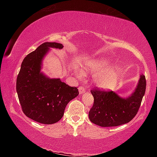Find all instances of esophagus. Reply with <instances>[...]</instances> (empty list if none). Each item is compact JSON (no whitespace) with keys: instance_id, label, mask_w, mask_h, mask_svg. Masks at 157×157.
I'll list each match as a JSON object with an SVG mask.
<instances>
[{"instance_id":"obj_1","label":"esophagus","mask_w":157,"mask_h":157,"mask_svg":"<svg viewBox=\"0 0 157 157\" xmlns=\"http://www.w3.org/2000/svg\"><path fill=\"white\" fill-rule=\"evenodd\" d=\"M85 91H86V89H85L84 87H83L82 86H80L79 87V94H83V93H84Z\"/></svg>"}]
</instances>
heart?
I'll list each match as a JSON object with an SVG mask.
<instances>
[{"instance_id": "b5f03b06", "label": "heart", "mask_w": 157, "mask_h": 157, "mask_svg": "<svg viewBox=\"0 0 157 157\" xmlns=\"http://www.w3.org/2000/svg\"><path fill=\"white\" fill-rule=\"evenodd\" d=\"M111 63L105 59H97L89 63L86 66V70L90 71H100L94 77V82L98 86L101 88L109 89L114 86L118 82L121 74V68L118 67L103 71L105 68L109 67ZM78 77L82 76V73H78Z\"/></svg>"}]
</instances>
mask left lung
Masks as SVG:
<instances>
[{"instance_id":"obj_1","label":"left lung","mask_w":157,"mask_h":157,"mask_svg":"<svg viewBox=\"0 0 157 157\" xmlns=\"http://www.w3.org/2000/svg\"><path fill=\"white\" fill-rule=\"evenodd\" d=\"M145 89V77L142 75L135 91L126 99L112 91L91 89L94 101L89 112L90 121L101 127H115L129 123L139 111Z\"/></svg>"}]
</instances>
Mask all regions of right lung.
<instances>
[{"label":"right lung","instance_id":"1","mask_svg":"<svg viewBox=\"0 0 157 157\" xmlns=\"http://www.w3.org/2000/svg\"><path fill=\"white\" fill-rule=\"evenodd\" d=\"M49 48H62L56 42H45L26 56L17 79V91L25 115L38 123L50 124L63 117L65 108L79 94L60 79H50L40 72L41 60Z\"/></svg>","mask_w":157,"mask_h":157}]
</instances>
